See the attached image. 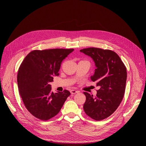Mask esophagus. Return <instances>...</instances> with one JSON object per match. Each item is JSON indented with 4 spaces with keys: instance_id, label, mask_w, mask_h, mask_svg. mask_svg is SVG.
<instances>
[{
    "instance_id": "esophagus-1",
    "label": "esophagus",
    "mask_w": 146,
    "mask_h": 146,
    "mask_svg": "<svg viewBox=\"0 0 146 146\" xmlns=\"http://www.w3.org/2000/svg\"><path fill=\"white\" fill-rule=\"evenodd\" d=\"M79 92L78 90H74V89H72L70 90V93L72 94H77Z\"/></svg>"
}]
</instances>
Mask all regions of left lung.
Instances as JSON below:
<instances>
[{"label": "left lung", "mask_w": 146, "mask_h": 146, "mask_svg": "<svg viewBox=\"0 0 146 146\" xmlns=\"http://www.w3.org/2000/svg\"><path fill=\"white\" fill-rule=\"evenodd\" d=\"M80 51L94 60L96 68L90 79L100 88L95 96L83 92L86 96L83 110L91 118L101 121L111 115L123 99L126 67L117 54L112 50L90 47Z\"/></svg>", "instance_id": "1"}]
</instances>
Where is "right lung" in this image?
<instances>
[{
    "label": "right lung",
    "mask_w": 146,
    "mask_h": 146,
    "mask_svg": "<svg viewBox=\"0 0 146 146\" xmlns=\"http://www.w3.org/2000/svg\"><path fill=\"white\" fill-rule=\"evenodd\" d=\"M74 49L54 48L31 51L22 62L17 82L19 92L27 110L35 117L47 121L55 117L70 92L54 94L50 82L58 76L61 63Z\"/></svg>",
    "instance_id": "add662e5"
}]
</instances>
